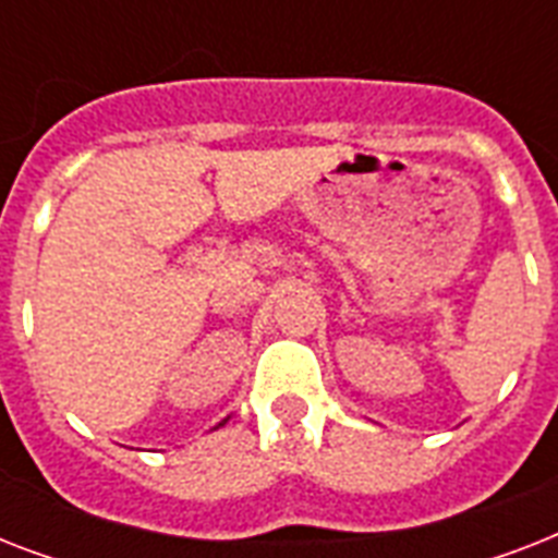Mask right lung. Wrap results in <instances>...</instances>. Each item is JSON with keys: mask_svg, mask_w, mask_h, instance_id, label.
Returning <instances> with one entry per match:
<instances>
[{"mask_svg": "<svg viewBox=\"0 0 558 558\" xmlns=\"http://www.w3.org/2000/svg\"><path fill=\"white\" fill-rule=\"evenodd\" d=\"M219 425H226V420H222V423H219ZM219 425H217V428H219Z\"/></svg>", "mask_w": 558, "mask_h": 558, "instance_id": "1", "label": "right lung"}]
</instances>
